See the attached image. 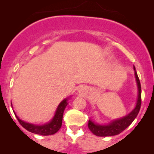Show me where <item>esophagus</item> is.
I'll return each mask as SVG.
<instances>
[{"label": "esophagus", "mask_w": 154, "mask_h": 154, "mask_svg": "<svg viewBox=\"0 0 154 154\" xmlns=\"http://www.w3.org/2000/svg\"><path fill=\"white\" fill-rule=\"evenodd\" d=\"M85 91H86V88L84 86H80L78 89V91L80 94H85Z\"/></svg>", "instance_id": "1"}]
</instances>
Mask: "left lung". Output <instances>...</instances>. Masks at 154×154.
<instances>
[{"label":"left lung","instance_id":"8db88e82","mask_svg":"<svg viewBox=\"0 0 154 154\" xmlns=\"http://www.w3.org/2000/svg\"><path fill=\"white\" fill-rule=\"evenodd\" d=\"M134 69L135 78H136L138 88V98L134 109L124 118L115 120L108 125H98V124L93 122L91 120H89L88 123V127L90 131L94 135L98 137H108L119 134L123 131H125L128 126H130V125L133 122L134 120L137 116L140 109V105H141V86H140V82L139 78H138V75L137 74L135 67H134Z\"/></svg>","mask_w":154,"mask_h":154}]
</instances>
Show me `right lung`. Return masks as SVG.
<instances>
[{"label": "right lung", "mask_w": 154, "mask_h": 154, "mask_svg": "<svg viewBox=\"0 0 154 154\" xmlns=\"http://www.w3.org/2000/svg\"><path fill=\"white\" fill-rule=\"evenodd\" d=\"M67 101L68 98H66L63 101H61V103L59 105L57 109H56V114H55L53 118L49 121V123L46 124V125H33V124L26 123L25 121L20 119L16 115H16L18 121L21 125V126L23 128H24L26 130H27L28 131L31 132V133L43 135V136L54 134L60 129L62 126L63 112H64L65 108H66V107L68 105Z\"/></svg>", "instance_id": "add662e5"}]
</instances>
